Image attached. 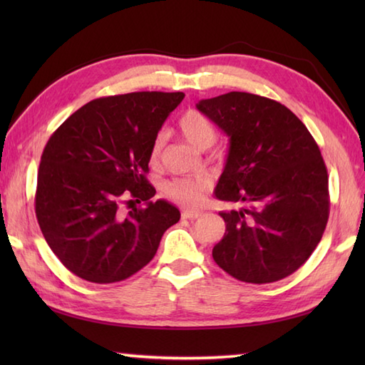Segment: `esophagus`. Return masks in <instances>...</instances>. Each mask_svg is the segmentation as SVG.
<instances>
[{"label": "esophagus", "instance_id": "obj_1", "mask_svg": "<svg viewBox=\"0 0 365 365\" xmlns=\"http://www.w3.org/2000/svg\"><path fill=\"white\" fill-rule=\"evenodd\" d=\"M199 216H202V212H197V210H183L182 212V218L185 220H196Z\"/></svg>", "mask_w": 365, "mask_h": 365}]
</instances>
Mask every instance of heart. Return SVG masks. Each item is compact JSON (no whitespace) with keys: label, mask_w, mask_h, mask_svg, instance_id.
Listing matches in <instances>:
<instances>
[{"label":"heart","mask_w":365,"mask_h":365,"mask_svg":"<svg viewBox=\"0 0 365 365\" xmlns=\"http://www.w3.org/2000/svg\"><path fill=\"white\" fill-rule=\"evenodd\" d=\"M178 130H180L185 141L191 144L197 150H205L212 147L216 141V128L213 122L205 114L196 110H188L180 119H178ZM163 150V138L157 136L150 147V163L158 165ZM212 183L207 177H190V178H177L166 183V195L174 199L175 202L195 207L202 202L204 196L210 190Z\"/></svg>","instance_id":"b5f03b06"}]
</instances>
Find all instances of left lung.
Returning <instances> with one entry per match:
<instances>
[{
  "instance_id": "1",
  "label": "left lung",
  "mask_w": 365,
  "mask_h": 365,
  "mask_svg": "<svg viewBox=\"0 0 365 365\" xmlns=\"http://www.w3.org/2000/svg\"><path fill=\"white\" fill-rule=\"evenodd\" d=\"M196 108L229 136L216 199L250 204L220 213L226 234L213 260L238 281H281L311 257L328 222V170L319 145L289 108L267 97L229 92Z\"/></svg>"
}]
</instances>
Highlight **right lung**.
Listing matches in <instances>:
<instances>
[{"label":"right lung","mask_w":365,"mask_h":365,"mask_svg":"<svg viewBox=\"0 0 365 365\" xmlns=\"http://www.w3.org/2000/svg\"><path fill=\"white\" fill-rule=\"evenodd\" d=\"M183 97L131 92L92 100L46 143L36 216L51 251L84 281L111 284L138 273L180 220L168 200L152 202L155 188L145 174L155 138ZM141 202L145 207H136Z\"/></svg>","instance_id":"add662e5"}]
</instances>
